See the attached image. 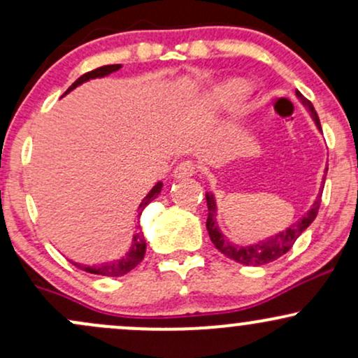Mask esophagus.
I'll return each mask as SVG.
<instances>
[{"label": "esophagus", "mask_w": 358, "mask_h": 358, "mask_svg": "<svg viewBox=\"0 0 358 358\" xmlns=\"http://www.w3.org/2000/svg\"><path fill=\"white\" fill-rule=\"evenodd\" d=\"M193 173H195V165L192 162H182L173 170L175 178H187V176H192Z\"/></svg>", "instance_id": "34e87169"}]
</instances>
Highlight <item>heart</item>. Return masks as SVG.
I'll use <instances>...</instances> for the list:
<instances>
[{"label": "heart", "instance_id": "1", "mask_svg": "<svg viewBox=\"0 0 358 358\" xmlns=\"http://www.w3.org/2000/svg\"><path fill=\"white\" fill-rule=\"evenodd\" d=\"M250 84L242 79H227L220 84L213 85L208 90L203 99V106L210 113H224V110H232L249 97Z\"/></svg>", "mask_w": 358, "mask_h": 358}]
</instances>
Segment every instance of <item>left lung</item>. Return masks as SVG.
<instances>
[{"instance_id":"left-lung-1","label":"left lung","mask_w":358,"mask_h":358,"mask_svg":"<svg viewBox=\"0 0 358 358\" xmlns=\"http://www.w3.org/2000/svg\"><path fill=\"white\" fill-rule=\"evenodd\" d=\"M296 97L299 99V102H301V104L305 106L308 110H310L311 119H313L316 127H318V131L322 133V124H320L318 114H316L313 104H311V102L308 101L301 92H298V90H296ZM327 170H324V173H327ZM324 176H323V182H324ZM322 192H323V183H322V188H320L318 196H316V200L313 202V205H311L310 210H308L298 222L291 224L286 231L278 232L276 236L268 237L266 241H259V242H254V244H248V245L234 244L229 237L224 236V232L220 231L219 224H217L215 196H213L212 193L207 192L205 193V199H207V207H208V217H207L208 236H210V241L213 242V245H215V248L219 249L224 256L232 259V261L239 262V264H244V266L268 264V262H273L281 256H285L287 250L293 248V244L296 242L298 237L301 236V234L305 232L308 227H310L311 222L316 219V213H318V208H320V202H322V200H320L322 199Z\"/></svg>"}]
</instances>
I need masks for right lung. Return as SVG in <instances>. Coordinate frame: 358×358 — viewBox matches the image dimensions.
<instances>
[{
	"mask_svg": "<svg viewBox=\"0 0 358 358\" xmlns=\"http://www.w3.org/2000/svg\"><path fill=\"white\" fill-rule=\"evenodd\" d=\"M122 65L121 64H116V65H104V67H99L96 69V71L92 72H87L84 73V76L79 77L73 84L65 90L64 96H67L69 92H72L73 89L79 87V85L85 84V82L92 80V79H102V77H108L110 76L113 72H117L119 69H121ZM62 96V97H64ZM162 188H163V183L158 182L155 185L153 188H151L150 192H148V195L145 199L141 200V203H139L138 207V225H136V231L133 234V241H131V248L127 252L124 254L122 257L119 259H114V261H108V262H101V264H82V262H76V261H71L73 266H77V268L85 271V273H90V274H101V276H108V278H119V276H124V274L129 273L131 269H134L139 262L143 261V257H145V252H146V241H145V234L141 231V225H139V219H141L143 215V210L150 205L156 196L162 193Z\"/></svg>",
	"mask_w": 358,
	"mask_h": 358,
	"instance_id": "1",
	"label": "right lung"
}]
</instances>
